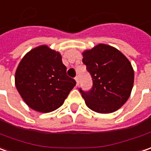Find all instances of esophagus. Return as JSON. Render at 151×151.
<instances>
[{
	"label": "esophagus",
	"mask_w": 151,
	"mask_h": 151,
	"mask_svg": "<svg viewBox=\"0 0 151 151\" xmlns=\"http://www.w3.org/2000/svg\"><path fill=\"white\" fill-rule=\"evenodd\" d=\"M75 80H76V85H77V86H79V84H80V81H79V77H78V76H76V77L75 78Z\"/></svg>",
	"instance_id": "34e87169"
}]
</instances>
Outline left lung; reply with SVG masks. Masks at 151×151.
<instances>
[{
    "mask_svg": "<svg viewBox=\"0 0 151 151\" xmlns=\"http://www.w3.org/2000/svg\"><path fill=\"white\" fill-rule=\"evenodd\" d=\"M83 63L91 75V91L80 89L86 105L93 111L108 114L127 101L134 85V70L130 60L111 45L98 44L82 52Z\"/></svg>",
    "mask_w": 151,
    "mask_h": 151,
    "instance_id": "8db88e82",
    "label": "left lung"
}]
</instances>
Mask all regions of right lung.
<instances>
[{"instance_id":"add662e5","label":"right lung","mask_w":151,"mask_h":151,"mask_svg":"<svg viewBox=\"0 0 151 151\" xmlns=\"http://www.w3.org/2000/svg\"><path fill=\"white\" fill-rule=\"evenodd\" d=\"M15 85L30 108L48 113L63 105L76 81L66 75L59 51L42 45L21 59L16 70Z\"/></svg>"}]
</instances>
